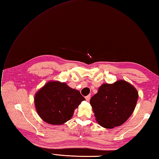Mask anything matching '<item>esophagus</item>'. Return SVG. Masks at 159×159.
I'll return each mask as SVG.
<instances>
[{
    "mask_svg": "<svg viewBox=\"0 0 159 159\" xmlns=\"http://www.w3.org/2000/svg\"><path fill=\"white\" fill-rule=\"evenodd\" d=\"M85 98H86V100L87 101H89L90 99V95H88V96H86V97H85Z\"/></svg>",
    "mask_w": 159,
    "mask_h": 159,
    "instance_id": "esophagus-1",
    "label": "esophagus"
}]
</instances>
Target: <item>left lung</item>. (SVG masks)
<instances>
[{
  "label": "left lung",
  "mask_w": 159,
  "mask_h": 159,
  "mask_svg": "<svg viewBox=\"0 0 159 159\" xmlns=\"http://www.w3.org/2000/svg\"><path fill=\"white\" fill-rule=\"evenodd\" d=\"M137 98L135 88L126 81L119 80L113 84H103L90 103L98 124L112 129L127 120L135 108Z\"/></svg>",
  "instance_id": "left-lung-1"
}]
</instances>
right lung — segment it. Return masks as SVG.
<instances>
[{
    "label": "right lung",
    "mask_w": 159,
    "mask_h": 159,
    "mask_svg": "<svg viewBox=\"0 0 159 159\" xmlns=\"http://www.w3.org/2000/svg\"><path fill=\"white\" fill-rule=\"evenodd\" d=\"M84 100L80 91L66 84L50 82L35 94L34 104L38 114L45 122L62 125L69 120L75 109Z\"/></svg>",
    "instance_id": "obj_1"
}]
</instances>
